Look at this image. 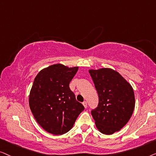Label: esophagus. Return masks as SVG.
<instances>
[{"mask_svg": "<svg viewBox=\"0 0 156 156\" xmlns=\"http://www.w3.org/2000/svg\"><path fill=\"white\" fill-rule=\"evenodd\" d=\"M83 106H84L85 108H87V102H83Z\"/></svg>", "mask_w": 156, "mask_h": 156, "instance_id": "1", "label": "esophagus"}]
</instances>
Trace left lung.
Returning <instances> with one entry per match:
<instances>
[{
	"mask_svg": "<svg viewBox=\"0 0 156 156\" xmlns=\"http://www.w3.org/2000/svg\"><path fill=\"white\" fill-rule=\"evenodd\" d=\"M99 97L91 115L97 129L106 135L119 131L127 124L135 107L131 85L115 70L102 68L89 70Z\"/></svg>",
	"mask_w": 156,
	"mask_h": 156,
	"instance_id": "8db88e82",
	"label": "left lung"
}]
</instances>
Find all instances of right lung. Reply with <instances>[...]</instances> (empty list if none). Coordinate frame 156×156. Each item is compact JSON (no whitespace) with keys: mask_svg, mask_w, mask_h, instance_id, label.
<instances>
[{"mask_svg":"<svg viewBox=\"0 0 156 156\" xmlns=\"http://www.w3.org/2000/svg\"><path fill=\"white\" fill-rule=\"evenodd\" d=\"M78 70V66L69 68L57 63L41 70L34 78L29 96L30 107L37 123L48 133H67L84 110L69 87Z\"/></svg>","mask_w":156,"mask_h":156,"instance_id":"add662e5","label":"right lung"}]
</instances>
